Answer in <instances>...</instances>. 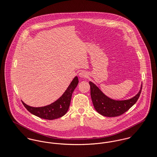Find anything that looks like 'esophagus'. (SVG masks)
<instances>
[{"instance_id":"1","label":"esophagus","mask_w":157,"mask_h":157,"mask_svg":"<svg viewBox=\"0 0 157 157\" xmlns=\"http://www.w3.org/2000/svg\"><path fill=\"white\" fill-rule=\"evenodd\" d=\"M79 77H81L82 78H86L88 76V74H87V73L86 71H82L79 73Z\"/></svg>"}]
</instances>
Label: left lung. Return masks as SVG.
<instances>
[{"label":"left lung","instance_id":"8db88e82","mask_svg":"<svg viewBox=\"0 0 157 157\" xmlns=\"http://www.w3.org/2000/svg\"><path fill=\"white\" fill-rule=\"evenodd\" d=\"M90 94L95 110L104 117H115L123 115L132 107L138 99L142 90V86L138 94L131 99L124 101H115L108 98L92 82Z\"/></svg>","mask_w":157,"mask_h":157}]
</instances>
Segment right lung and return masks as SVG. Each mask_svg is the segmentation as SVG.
<instances>
[{
    "label": "right lung",
    "mask_w": 157,
    "mask_h": 157,
    "mask_svg": "<svg viewBox=\"0 0 157 157\" xmlns=\"http://www.w3.org/2000/svg\"><path fill=\"white\" fill-rule=\"evenodd\" d=\"M77 76L75 77L63 94L52 104L41 107H33L25 104L22 101L24 107L33 115L45 120H52L63 116L68 110L71 95L78 84Z\"/></svg>",
    "instance_id": "add662e5"
}]
</instances>
